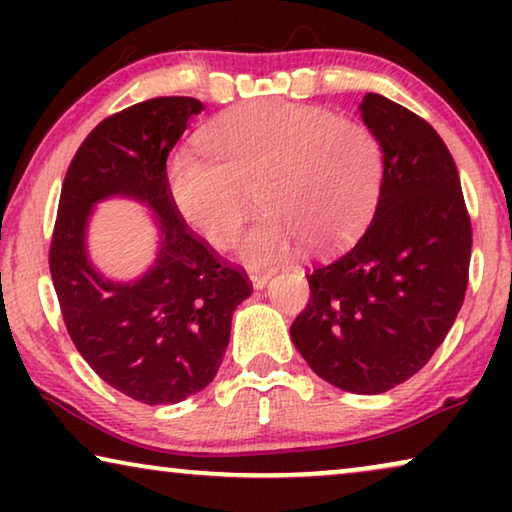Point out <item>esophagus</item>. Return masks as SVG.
<instances>
[{
	"label": "esophagus",
	"mask_w": 512,
	"mask_h": 512,
	"mask_svg": "<svg viewBox=\"0 0 512 512\" xmlns=\"http://www.w3.org/2000/svg\"><path fill=\"white\" fill-rule=\"evenodd\" d=\"M270 277H272V272H268V270H251L249 272V279H251V284H254V289H263V286L268 284Z\"/></svg>",
	"instance_id": "1"
}]
</instances>
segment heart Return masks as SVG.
I'll return each instance as SVG.
<instances>
[{"mask_svg": "<svg viewBox=\"0 0 512 512\" xmlns=\"http://www.w3.org/2000/svg\"><path fill=\"white\" fill-rule=\"evenodd\" d=\"M207 158L177 153L167 188L184 221L214 249H228L249 219L240 258L268 268L300 242L314 254L361 233L380 198L384 149L366 123L307 104L258 100L216 118L202 132Z\"/></svg>", "mask_w": 512, "mask_h": 512, "instance_id": "1", "label": "heart"}]
</instances>
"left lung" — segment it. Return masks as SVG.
Masks as SVG:
<instances>
[{"label":"left lung","mask_w":512,"mask_h":512,"mask_svg":"<svg viewBox=\"0 0 512 512\" xmlns=\"http://www.w3.org/2000/svg\"><path fill=\"white\" fill-rule=\"evenodd\" d=\"M384 181L361 240L307 275L291 340L321 380L382 394L426 366L464 305L473 228L450 149L424 118L368 93Z\"/></svg>","instance_id":"obj_1"}]
</instances>
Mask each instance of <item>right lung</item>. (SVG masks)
<instances>
[{
  "instance_id": "add662e5",
  "label": "right lung",
  "mask_w": 512,
  "mask_h": 512,
  "mask_svg": "<svg viewBox=\"0 0 512 512\" xmlns=\"http://www.w3.org/2000/svg\"><path fill=\"white\" fill-rule=\"evenodd\" d=\"M195 97H153L90 130L62 181L48 265L67 333L88 366L121 394L172 405L214 380L247 272L186 226L167 188V156L200 114ZM132 194L161 223L159 261L135 285L102 280L85 258V221L97 199Z\"/></svg>"
}]
</instances>
